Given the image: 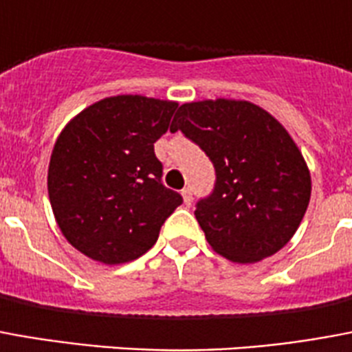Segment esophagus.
Returning <instances> with one entry per match:
<instances>
[{
	"label": "esophagus",
	"mask_w": 352,
	"mask_h": 352,
	"mask_svg": "<svg viewBox=\"0 0 352 352\" xmlns=\"http://www.w3.org/2000/svg\"><path fill=\"white\" fill-rule=\"evenodd\" d=\"M181 194H183L184 203H186V205H192V199H194V197H192V188H183Z\"/></svg>",
	"instance_id": "obj_1"
}]
</instances>
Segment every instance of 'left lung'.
<instances>
[{
    "label": "left lung",
    "instance_id": "8db88e82",
    "mask_svg": "<svg viewBox=\"0 0 352 352\" xmlns=\"http://www.w3.org/2000/svg\"><path fill=\"white\" fill-rule=\"evenodd\" d=\"M214 166V188L196 203L212 250L256 263L283 248L308 209L311 181L287 130L250 102L183 104L171 123Z\"/></svg>",
    "mask_w": 352,
    "mask_h": 352
}]
</instances>
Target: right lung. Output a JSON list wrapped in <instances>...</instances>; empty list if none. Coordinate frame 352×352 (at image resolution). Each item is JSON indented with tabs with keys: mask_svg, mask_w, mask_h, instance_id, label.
I'll return each mask as SVG.
<instances>
[{
	"mask_svg": "<svg viewBox=\"0 0 352 352\" xmlns=\"http://www.w3.org/2000/svg\"><path fill=\"white\" fill-rule=\"evenodd\" d=\"M177 102L140 95L104 98L70 121L52 151L48 196L65 239L106 265L143 256L183 203L164 186L155 142Z\"/></svg>",
	"mask_w": 352,
	"mask_h": 352,
	"instance_id": "1",
	"label": "right lung"
}]
</instances>
